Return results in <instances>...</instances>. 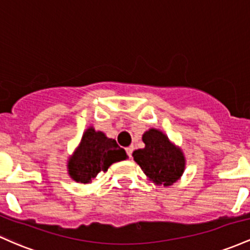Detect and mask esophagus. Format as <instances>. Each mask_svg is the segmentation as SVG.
I'll return each mask as SVG.
<instances>
[{
	"label": "esophagus",
	"instance_id": "34e87169",
	"mask_svg": "<svg viewBox=\"0 0 250 250\" xmlns=\"http://www.w3.org/2000/svg\"><path fill=\"white\" fill-rule=\"evenodd\" d=\"M133 150H134V147L133 146H128V147H126V152H127V156L130 157H132V152H133Z\"/></svg>",
	"mask_w": 250,
	"mask_h": 250
}]
</instances>
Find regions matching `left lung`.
Wrapping results in <instances>:
<instances>
[{"mask_svg":"<svg viewBox=\"0 0 250 250\" xmlns=\"http://www.w3.org/2000/svg\"><path fill=\"white\" fill-rule=\"evenodd\" d=\"M143 142L145 147L134 151L133 158L145 175L158 186L169 187L175 183L183 173L186 165L182 151L155 128L143 134Z\"/></svg>","mask_w":250,"mask_h":250,"instance_id":"obj_1","label":"left lung"}]
</instances>
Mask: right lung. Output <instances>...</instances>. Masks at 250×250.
<instances>
[{"label":"right lung","mask_w":250,"mask_h":250,"mask_svg":"<svg viewBox=\"0 0 250 250\" xmlns=\"http://www.w3.org/2000/svg\"><path fill=\"white\" fill-rule=\"evenodd\" d=\"M127 158L125 150L103 132L89 127L79 147L68 162V171L75 182L89 183L99 172H106L113 163Z\"/></svg>","instance_id":"1"}]
</instances>
